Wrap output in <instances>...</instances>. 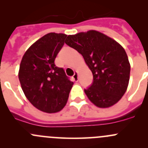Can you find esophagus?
<instances>
[{
    "mask_svg": "<svg viewBox=\"0 0 148 148\" xmlns=\"http://www.w3.org/2000/svg\"><path fill=\"white\" fill-rule=\"evenodd\" d=\"M73 79H74V82L78 81V73H77V71H75L74 76H73Z\"/></svg>",
    "mask_w": 148,
    "mask_h": 148,
    "instance_id": "esophagus-1",
    "label": "esophagus"
}]
</instances>
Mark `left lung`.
Instances as JSON below:
<instances>
[{"instance_id": "obj_1", "label": "left lung", "mask_w": 148, "mask_h": 148, "mask_svg": "<svg viewBox=\"0 0 148 148\" xmlns=\"http://www.w3.org/2000/svg\"><path fill=\"white\" fill-rule=\"evenodd\" d=\"M65 43L82 55L93 74V84L84 89L88 99L99 108L118 102L127 89L130 74L124 48L95 30L69 35Z\"/></svg>"}]
</instances>
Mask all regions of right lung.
Listing matches in <instances>:
<instances>
[{
    "label": "right lung",
    "mask_w": 148,
    "mask_h": 148,
    "mask_svg": "<svg viewBox=\"0 0 148 148\" xmlns=\"http://www.w3.org/2000/svg\"><path fill=\"white\" fill-rule=\"evenodd\" d=\"M67 35L49 33L37 40L25 52L18 71V79L25 96L36 108L56 113L65 107L74 83L55 59Z\"/></svg>",
    "instance_id": "add662e5"
}]
</instances>
